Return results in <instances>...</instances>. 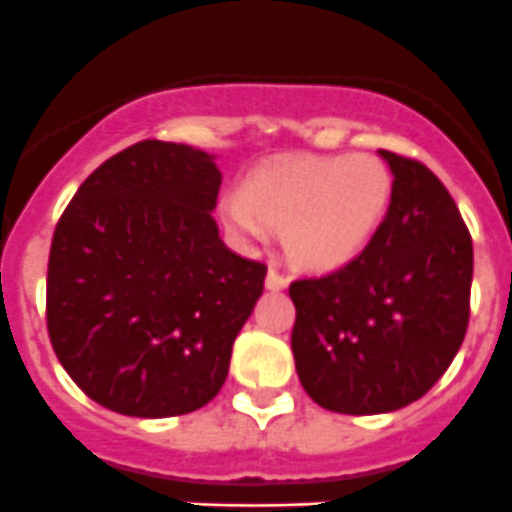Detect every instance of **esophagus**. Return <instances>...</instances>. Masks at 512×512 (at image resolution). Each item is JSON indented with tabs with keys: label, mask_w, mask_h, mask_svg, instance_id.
Listing matches in <instances>:
<instances>
[{
	"label": "esophagus",
	"mask_w": 512,
	"mask_h": 512,
	"mask_svg": "<svg viewBox=\"0 0 512 512\" xmlns=\"http://www.w3.org/2000/svg\"><path fill=\"white\" fill-rule=\"evenodd\" d=\"M265 285H267V290H285V287L290 285V277H285L282 272H277L275 267H272L265 277Z\"/></svg>",
	"instance_id": "1"
}]
</instances>
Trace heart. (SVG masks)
<instances>
[{"label": "heart", "instance_id": "obj_1", "mask_svg": "<svg viewBox=\"0 0 512 512\" xmlns=\"http://www.w3.org/2000/svg\"><path fill=\"white\" fill-rule=\"evenodd\" d=\"M393 177L372 155L292 157L262 167L242 197L222 202L235 237L260 242L267 227H285L292 262L307 270H337L355 260L388 212Z\"/></svg>", "mask_w": 512, "mask_h": 512}]
</instances>
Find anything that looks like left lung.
I'll return each instance as SVG.
<instances>
[{"label": "left lung", "instance_id": "left-lung-1", "mask_svg": "<svg viewBox=\"0 0 512 512\" xmlns=\"http://www.w3.org/2000/svg\"><path fill=\"white\" fill-rule=\"evenodd\" d=\"M377 152L395 180L372 240L340 270L290 285L302 388L345 415L423 398L458 355L470 317L473 240L458 205L423 162Z\"/></svg>", "mask_w": 512, "mask_h": 512}]
</instances>
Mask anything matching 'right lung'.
Listing matches in <instances>:
<instances>
[{"label":"right lung","instance_id":"add662e5","mask_svg":"<svg viewBox=\"0 0 512 512\" xmlns=\"http://www.w3.org/2000/svg\"><path fill=\"white\" fill-rule=\"evenodd\" d=\"M220 185L212 155L145 140L102 162L59 217L49 340L102 408L172 418L220 393L267 275L220 240Z\"/></svg>","mask_w":512,"mask_h":512}]
</instances>
